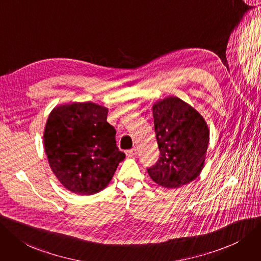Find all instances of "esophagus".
Returning a JSON list of instances; mask_svg holds the SVG:
<instances>
[{
  "mask_svg": "<svg viewBox=\"0 0 261 261\" xmlns=\"http://www.w3.org/2000/svg\"><path fill=\"white\" fill-rule=\"evenodd\" d=\"M125 153H126V155L130 158V156H136L137 155V150L136 149H130V150H127Z\"/></svg>",
  "mask_w": 261,
  "mask_h": 261,
  "instance_id": "34e87169",
  "label": "esophagus"
}]
</instances>
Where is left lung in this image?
<instances>
[{
	"mask_svg": "<svg viewBox=\"0 0 261 261\" xmlns=\"http://www.w3.org/2000/svg\"><path fill=\"white\" fill-rule=\"evenodd\" d=\"M154 129L161 156L148 173L159 185L174 189L200 174L209 144V128L189 103L170 96L153 105Z\"/></svg>",
	"mask_w": 261,
	"mask_h": 261,
	"instance_id": "obj_1",
	"label": "left lung"
}]
</instances>
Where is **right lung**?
Segmentation results:
<instances>
[{
	"label": "right lung",
	"mask_w": 261,
	"mask_h": 261,
	"mask_svg": "<svg viewBox=\"0 0 261 261\" xmlns=\"http://www.w3.org/2000/svg\"><path fill=\"white\" fill-rule=\"evenodd\" d=\"M107 114L106 107L91 101L62 105L49 114L44 132L49 166L72 193L100 192L125 159Z\"/></svg>",
	"instance_id": "right-lung-1"
}]
</instances>
